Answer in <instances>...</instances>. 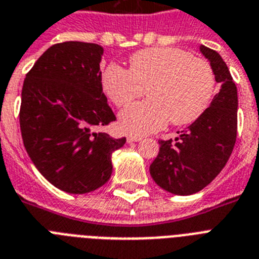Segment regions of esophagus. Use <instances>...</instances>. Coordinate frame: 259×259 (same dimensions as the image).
Wrapping results in <instances>:
<instances>
[{"instance_id": "34e87169", "label": "esophagus", "mask_w": 259, "mask_h": 259, "mask_svg": "<svg viewBox=\"0 0 259 259\" xmlns=\"http://www.w3.org/2000/svg\"><path fill=\"white\" fill-rule=\"evenodd\" d=\"M142 141V137H138V136H127V142L132 144V142H140Z\"/></svg>"}]
</instances>
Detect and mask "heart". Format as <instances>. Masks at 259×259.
Here are the masks:
<instances>
[{"label": "heart", "instance_id": "heart-1", "mask_svg": "<svg viewBox=\"0 0 259 259\" xmlns=\"http://www.w3.org/2000/svg\"><path fill=\"white\" fill-rule=\"evenodd\" d=\"M215 78L205 60L177 48H150L132 54L129 70L110 65L102 89L117 106H125L146 90L149 100L130 105L119 114L123 132L144 136L170 122H194L209 106Z\"/></svg>", "mask_w": 259, "mask_h": 259}]
</instances>
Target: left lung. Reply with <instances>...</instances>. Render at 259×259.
<instances>
[{
  "label": "left lung",
  "mask_w": 259,
  "mask_h": 259,
  "mask_svg": "<svg viewBox=\"0 0 259 259\" xmlns=\"http://www.w3.org/2000/svg\"><path fill=\"white\" fill-rule=\"evenodd\" d=\"M221 85L209 108L176 140L159 141L150 165L154 182L171 194L190 195L202 190L228 162L237 138L238 94L228 65L213 49L199 45Z\"/></svg>",
  "instance_id": "left-lung-1"
}]
</instances>
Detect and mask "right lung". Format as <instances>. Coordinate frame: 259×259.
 <instances>
[{
	"label": "right lung",
	"mask_w": 259,
	"mask_h": 259,
	"mask_svg": "<svg viewBox=\"0 0 259 259\" xmlns=\"http://www.w3.org/2000/svg\"><path fill=\"white\" fill-rule=\"evenodd\" d=\"M102 46L89 42L50 46L26 74L21 94L27 154L50 184L70 194L106 184L111 154L126 142L94 132L115 121L102 92Z\"/></svg>",
	"instance_id": "add662e5"
}]
</instances>
